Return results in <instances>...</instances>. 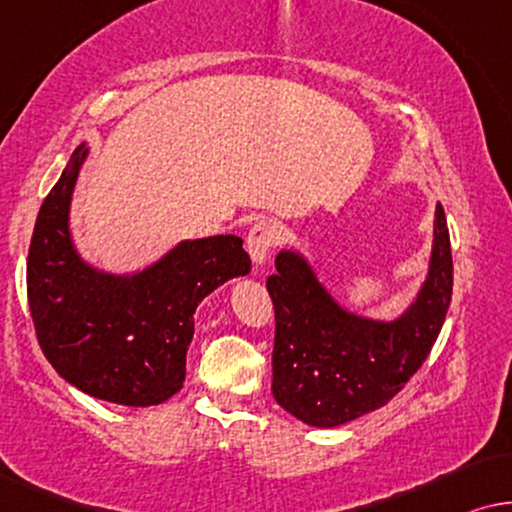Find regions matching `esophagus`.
Listing matches in <instances>:
<instances>
[{
    "mask_svg": "<svg viewBox=\"0 0 512 512\" xmlns=\"http://www.w3.org/2000/svg\"><path fill=\"white\" fill-rule=\"evenodd\" d=\"M276 239H278V227L273 225L271 220H257L255 225L250 227L246 246L255 266H262L266 262V257H269Z\"/></svg>",
    "mask_w": 512,
    "mask_h": 512,
    "instance_id": "esophagus-1",
    "label": "esophagus"
}]
</instances>
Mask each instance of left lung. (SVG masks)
<instances>
[{
	"instance_id": "left-lung-1",
	"label": "left lung",
	"mask_w": 512,
	"mask_h": 512,
	"mask_svg": "<svg viewBox=\"0 0 512 512\" xmlns=\"http://www.w3.org/2000/svg\"><path fill=\"white\" fill-rule=\"evenodd\" d=\"M276 308L271 392L308 427L331 429L385 406L436 343L452 297L450 232L436 204L434 239L415 299L392 320L350 311L299 248L266 278Z\"/></svg>"
}]
</instances>
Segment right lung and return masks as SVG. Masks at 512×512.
<instances>
[{"label":"right lung","instance_id":"1","mask_svg":"<svg viewBox=\"0 0 512 512\" xmlns=\"http://www.w3.org/2000/svg\"><path fill=\"white\" fill-rule=\"evenodd\" d=\"M90 155L81 143L43 199L27 255V299L43 355L90 397L157 406L181 392L194 311L215 287L250 273L234 234L183 239L143 269L88 262L71 234V197Z\"/></svg>","mask_w":512,"mask_h":512}]
</instances>
